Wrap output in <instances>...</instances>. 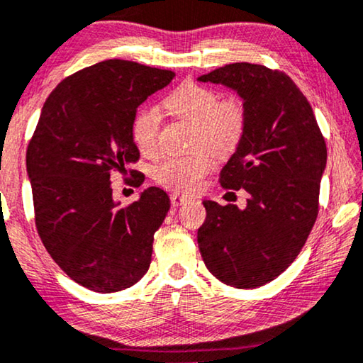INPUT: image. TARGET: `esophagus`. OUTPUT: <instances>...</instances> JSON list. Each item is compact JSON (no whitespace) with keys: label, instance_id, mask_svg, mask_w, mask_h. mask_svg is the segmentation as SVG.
<instances>
[{"label":"esophagus","instance_id":"esophagus-1","mask_svg":"<svg viewBox=\"0 0 363 363\" xmlns=\"http://www.w3.org/2000/svg\"><path fill=\"white\" fill-rule=\"evenodd\" d=\"M189 202V197L181 196V194H171V203L172 207H179V205Z\"/></svg>","mask_w":363,"mask_h":363}]
</instances>
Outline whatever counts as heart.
I'll return each mask as SVG.
<instances>
[{
  "mask_svg": "<svg viewBox=\"0 0 363 363\" xmlns=\"http://www.w3.org/2000/svg\"><path fill=\"white\" fill-rule=\"evenodd\" d=\"M163 106L172 117L192 123L196 130V147L205 145L220 156L235 151L245 135L247 113L240 97L218 101V94L213 89L196 83H184L166 97ZM158 112L145 107L133 121L135 143L143 153L153 155L158 150ZM213 152L199 148L191 155L167 158L156 169V181L177 192L197 191L202 177L213 169Z\"/></svg>",
  "mask_w": 363,
  "mask_h": 363,
  "instance_id": "obj_1",
  "label": "heart"
}]
</instances>
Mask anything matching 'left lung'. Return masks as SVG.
Listing matches in <instances>:
<instances>
[{
  "mask_svg": "<svg viewBox=\"0 0 363 363\" xmlns=\"http://www.w3.org/2000/svg\"><path fill=\"white\" fill-rule=\"evenodd\" d=\"M246 106V128L220 172L226 189L247 192L246 207L205 200L197 231L205 266L220 282L256 289L298 256L318 216L328 151L310 102L285 73L231 63L199 77Z\"/></svg>",
  "mask_w": 363,
  "mask_h": 363,
  "instance_id": "8db88e82",
  "label": "left lung"
}]
</instances>
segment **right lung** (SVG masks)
Returning <instances> with one entry per match:
<instances>
[{
	"label": "right lung",
	"instance_id": "add662e5",
	"mask_svg": "<svg viewBox=\"0 0 363 363\" xmlns=\"http://www.w3.org/2000/svg\"><path fill=\"white\" fill-rule=\"evenodd\" d=\"M172 78L167 69L106 60L63 79L42 107L26 155L35 226L63 272L93 291L125 290L150 267L169 197L148 187L121 207L111 174L138 160V106Z\"/></svg>",
	"mask_w": 363,
	"mask_h": 363
}]
</instances>
